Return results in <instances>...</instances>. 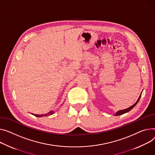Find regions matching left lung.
<instances>
[{
	"instance_id": "obj_1",
	"label": "left lung",
	"mask_w": 155,
	"mask_h": 155,
	"mask_svg": "<svg viewBox=\"0 0 155 155\" xmlns=\"http://www.w3.org/2000/svg\"><path fill=\"white\" fill-rule=\"evenodd\" d=\"M141 94L140 95V96L139 97V98H138V100L137 101V102L135 103V104L134 105H133L132 106H131L130 107H129V108H127V109H125V110H119V111H118L116 113H115V116H118V115H123V114H124V113H127V112H128L129 111H130L134 107H135L137 104H138V102L139 101V100H140V97H141Z\"/></svg>"
}]
</instances>
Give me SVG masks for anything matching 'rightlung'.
I'll list each match as a JSON object with an SVG mask.
<instances>
[{"mask_svg":"<svg viewBox=\"0 0 155 155\" xmlns=\"http://www.w3.org/2000/svg\"><path fill=\"white\" fill-rule=\"evenodd\" d=\"M54 111H50L48 113H47V114H44V115H35V114H33V115L34 116L37 117H47V116H48V115H51L54 114Z\"/></svg>","mask_w":155,"mask_h":155,"instance_id":"1","label":"right lung"}]
</instances>
